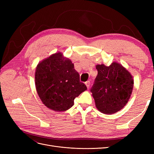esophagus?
Returning a JSON list of instances; mask_svg holds the SVG:
<instances>
[{
  "instance_id": "esophagus-1",
  "label": "esophagus",
  "mask_w": 154,
  "mask_h": 154,
  "mask_svg": "<svg viewBox=\"0 0 154 154\" xmlns=\"http://www.w3.org/2000/svg\"><path fill=\"white\" fill-rule=\"evenodd\" d=\"M85 83V85H86L87 87L88 88H89V87H90V81H87Z\"/></svg>"
}]
</instances>
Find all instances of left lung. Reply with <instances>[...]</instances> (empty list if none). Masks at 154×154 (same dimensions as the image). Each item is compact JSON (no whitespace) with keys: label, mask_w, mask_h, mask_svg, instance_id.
Instances as JSON below:
<instances>
[{"label":"left lung","mask_w":154,"mask_h":154,"mask_svg":"<svg viewBox=\"0 0 154 154\" xmlns=\"http://www.w3.org/2000/svg\"><path fill=\"white\" fill-rule=\"evenodd\" d=\"M97 75L91 92L96 108L101 112L112 114L122 109L132 94L134 80L131 74L118 63L110 66L97 65Z\"/></svg>","instance_id":"1"}]
</instances>
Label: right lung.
Instances as JSON below:
<instances>
[{
    "mask_svg": "<svg viewBox=\"0 0 154 154\" xmlns=\"http://www.w3.org/2000/svg\"><path fill=\"white\" fill-rule=\"evenodd\" d=\"M35 85L42 103L54 111L69 109L74 100L87 90L80 75L69 59L55 53L40 62L35 71Z\"/></svg>",
    "mask_w": 154,
    "mask_h": 154,
    "instance_id": "add662e5",
    "label": "right lung"
}]
</instances>
